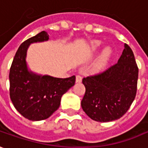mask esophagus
<instances>
[{
    "label": "esophagus",
    "instance_id": "esophagus-1",
    "mask_svg": "<svg viewBox=\"0 0 148 148\" xmlns=\"http://www.w3.org/2000/svg\"><path fill=\"white\" fill-rule=\"evenodd\" d=\"M81 81H82V77H81V76H80V75H76V82H77V83H80V82H81Z\"/></svg>",
    "mask_w": 148,
    "mask_h": 148
}]
</instances>
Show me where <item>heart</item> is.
Masks as SVG:
<instances>
[{"instance_id":"b5f03b06","label":"heart","mask_w":148,"mask_h":148,"mask_svg":"<svg viewBox=\"0 0 148 148\" xmlns=\"http://www.w3.org/2000/svg\"><path fill=\"white\" fill-rule=\"evenodd\" d=\"M100 42L99 41H97V40H95L91 43V49L92 50H96L99 47ZM111 55H112V50L110 48H106L103 51L102 54L100 55V57L98 58V60L95 62V65H94V67L96 70H101L103 69L106 65L107 63L109 61V59L111 58Z\"/></svg>"}]
</instances>
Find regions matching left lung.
I'll list each match as a JSON object with an SVG mask.
<instances>
[{"mask_svg":"<svg viewBox=\"0 0 148 148\" xmlns=\"http://www.w3.org/2000/svg\"><path fill=\"white\" fill-rule=\"evenodd\" d=\"M138 68L131 48L125 49L118 62L103 72L84 77L86 93L81 108L92 120L108 122L126 113L136 96Z\"/></svg>","mask_w":148,"mask_h":148,"instance_id":"obj_1","label":"left lung"}]
</instances>
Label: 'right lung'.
Masks as SVG:
<instances>
[{"mask_svg": "<svg viewBox=\"0 0 148 148\" xmlns=\"http://www.w3.org/2000/svg\"><path fill=\"white\" fill-rule=\"evenodd\" d=\"M49 35L42 31L23 42L17 50L10 70V96L14 108L30 121L49 118L59 108L61 98L72 86L76 76L56 78L29 72L26 55L29 45L48 40Z\"/></svg>", "mask_w": 148, "mask_h": 148, "instance_id": "obj_1", "label": "right lung"}]
</instances>
